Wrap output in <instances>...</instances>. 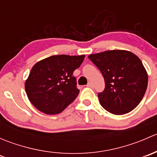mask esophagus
<instances>
[{
	"label": "esophagus",
	"mask_w": 157,
	"mask_h": 157,
	"mask_svg": "<svg viewBox=\"0 0 157 157\" xmlns=\"http://www.w3.org/2000/svg\"><path fill=\"white\" fill-rule=\"evenodd\" d=\"M86 86H87L88 87H90V88L93 87V83H88V84L86 85Z\"/></svg>",
	"instance_id": "obj_1"
}]
</instances>
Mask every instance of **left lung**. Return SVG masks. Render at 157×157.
Listing matches in <instances>:
<instances>
[{
    "instance_id": "obj_1",
    "label": "left lung",
    "mask_w": 157,
    "mask_h": 157,
    "mask_svg": "<svg viewBox=\"0 0 157 157\" xmlns=\"http://www.w3.org/2000/svg\"><path fill=\"white\" fill-rule=\"evenodd\" d=\"M88 58L105 80V90L98 94L100 105L114 115H123L135 109L148 83V75L140 58L125 50L105 51Z\"/></svg>"
}]
</instances>
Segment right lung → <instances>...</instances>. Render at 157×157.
<instances>
[{
    "label": "right lung",
    "instance_id": "obj_1",
    "mask_svg": "<svg viewBox=\"0 0 157 157\" xmlns=\"http://www.w3.org/2000/svg\"><path fill=\"white\" fill-rule=\"evenodd\" d=\"M84 58V55H59L38 61L25 83L31 103L47 115L64 111L79 94L73 72L80 67Z\"/></svg>",
    "mask_w": 157,
    "mask_h": 157
}]
</instances>
